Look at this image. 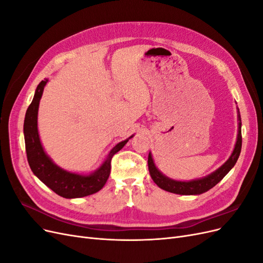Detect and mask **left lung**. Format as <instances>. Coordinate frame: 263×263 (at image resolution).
Segmentation results:
<instances>
[{
	"mask_svg": "<svg viewBox=\"0 0 263 263\" xmlns=\"http://www.w3.org/2000/svg\"><path fill=\"white\" fill-rule=\"evenodd\" d=\"M237 116H238V132H237V139L236 144L234 147V150L232 155L226 160V162L222 163L217 170L213 171L212 173L208 174L206 177L200 178V179H194L190 181H180V180H174L169 177H166L160 170L158 169L156 165L153 155L149 151L148 156V168L150 176L153 178L154 182L156 184L164 190L168 191V192L174 193V194H180V195H200L202 193L208 192L209 190L214 187L220 182L226 174L234 168L236 164L238 158H239L240 151H241V118L239 108L237 107Z\"/></svg>",
	"mask_w": 263,
	"mask_h": 263,
	"instance_id": "1",
	"label": "left lung"
}]
</instances>
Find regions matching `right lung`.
I'll return each mask as SVG.
<instances>
[{
  "label": "right lung",
  "mask_w": 263,
  "mask_h": 263,
  "mask_svg": "<svg viewBox=\"0 0 263 263\" xmlns=\"http://www.w3.org/2000/svg\"><path fill=\"white\" fill-rule=\"evenodd\" d=\"M48 81V79H45L37 85L34 99L24 119V138L30 169L45 185L65 198H79L97 193L105 185L109 177L112 157L134 137V135L110 149L104 161L91 173H79L62 169L47 155L38 132L39 102L43 97L44 87Z\"/></svg>",
  "instance_id": "obj_1"
}]
</instances>
